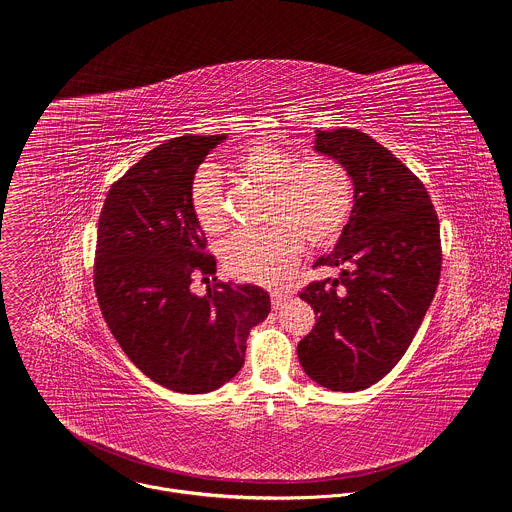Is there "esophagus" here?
Instances as JSON below:
<instances>
[{"mask_svg":"<svg viewBox=\"0 0 512 512\" xmlns=\"http://www.w3.org/2000/svg\"><path fill=\"white\" fill-rule=\"evenodd\" d=\"M287 300H289V294H287V291H273V294H271V304H273V308H275V310H277V308H281Z\"/></svg>","mask_w":512,"mask_h":512,"instance_id":"esophagus-1","label":"esophagus"}]
</instances>
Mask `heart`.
Wrapping results in <instances>:
<instances>
[{"label": "heart", "mask_w": 512, "mask_h": 512, "mask_svg": "<svg viewBox=\"0 0 512 512\" xmlns=\"http://www.w3.org/2000/svg\"><path fill=\"white\" fill-rule=\"evenodd\" d=\"M235 168L249 182L269 190L261 231L233 235L221 249L225 269L251 283L281 285L302 255L332 245L344 231L354 206V180L334 158L302 162L269 141H253L235 156ZM190 204L202 231L229 227L225 194L216 174L200 168L190 184Z\"/></svg>", "instance_id": "b5f03b06"}]
</instances>
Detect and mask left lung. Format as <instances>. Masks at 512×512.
Segmentation results:
<instances>
[{
  "mask_svg": "<svg viewBox=\"0 0 512 512\" xmlns=\"http://www.w3.org/2000/svg\"><path fill=\"white\" fill-rule=\"evenodd\" d=\"M314 150L346 166L354 206L334 251L314 263L340 275L300 294L318 320L298 358L318 385L354 393L381 381L419 330L440 283V221L421 180L371 135L316 131Z\"/></svg>",
  "mask_w": 512,
  "mask_h": 512,
  "instance_id": "left-lung-1",
  "label": "left lung"
}]
</instances>
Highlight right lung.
Instances as JSON below:
<instances>
[{"label": "right lung", "instance_id": "right-lung-1", "mask_svg": "<svg viewBox=\"0 0 512 512\" xmlns=\"http://www.w3.org/2000/svg\"><path fill=\"white\" fill-rule=\"evenodd\" d=\"M227 135H182L145 154L109 190L99 216L95 291L103 318L135 367L176 393H208L243 367L247 336L271 310L257 285L216 281L190 204V184Z\"/></svg>", "mask_w": 512, "mask_h": 512}]
</instances>
